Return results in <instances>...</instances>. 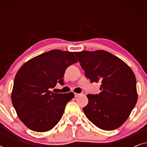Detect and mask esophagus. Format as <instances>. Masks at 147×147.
I'll return each instance as SVG.
<instances>
[{"label": "esophagus", "mask_w": 147, "mask_h": 147, "mask_svg": "<svg viewBox=\"0 0 147 147\" xmlns=\"http://www.w3.org/2000/svg\"><path fill=\"white\" fill-rule=\"evenodd\" d=\"M74 95H75V97H79L80 96H81V94H78V93H75V94H74Z\"/></svg>", "instance_id": "obj_1"}]
</instances>
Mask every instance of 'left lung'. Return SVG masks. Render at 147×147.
Returning <instances> with one entry per match:
<instances>
[{
  "mask_svg": "<svg viewBox=\"0 0 147 147\" xmlns=\"http://www.w3.org/2000/svg\"><path fill=\"white\" fill-rule=\"evenodd\" d=\"M85 76L101 84L98 94H88L83 111L97 127L115 130L128 118L137 102L135 76L127 64L103 50L75 52Z\"/></svg>",
  "mask_w": 147,
  "mask_h": 147,
  "instance_id": "obj_1",
  "label": "left lung"
}]
</instances>
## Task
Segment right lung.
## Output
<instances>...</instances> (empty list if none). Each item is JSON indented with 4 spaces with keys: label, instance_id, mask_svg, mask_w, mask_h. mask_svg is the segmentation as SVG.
<instances>
[{
    "label": "right lung",
    "instance_id": "obj_1",
    "mask_svg": "<svg viewBox=\"0 0 147 147\" xmlns=\"http://www.w3.org/2000/svg\"><path fill=\"white\" fill-rule=\"evenodd\" d=\"M73 52L53 49L32 58L16 74L11 94L18 117L33 131L46 132L61 120L73 92L49 91L58 82L63 85V75L69 65L77 63Z\"/></svg>",
    "mask_w": 147,
    "mask_h": 147
}]
</instances>
